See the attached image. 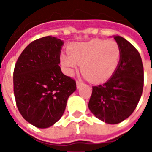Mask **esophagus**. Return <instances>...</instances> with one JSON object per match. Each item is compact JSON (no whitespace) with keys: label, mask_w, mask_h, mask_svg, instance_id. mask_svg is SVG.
I'll use <instances>...</instances> for the list:
<instances>
[{"label":"esophagus","mask_w":152,"mask_h":152,"mask_svg":"<svg viewBox=\"0 0 152 152\" xmlns=\"http://www.w3.org/2000/svg\"><path fill=\"white\" fill-rule=\"evenodd\" d=\"M82 82H80V81H76V88H77V89H80V86H82Z\"/></svg>","instance_id":"1"}]
</instances>
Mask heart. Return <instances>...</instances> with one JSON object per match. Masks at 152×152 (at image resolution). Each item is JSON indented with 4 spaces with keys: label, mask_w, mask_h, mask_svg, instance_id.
Segmentation results:
<instances>
[{
    "label": "heart",
    "mask_w": 152,
    "mask_h": 152,
    "mask_svg": "<svg viewBox=\"0 0 152 152\" xmlns=\"http://www.w3.org/2000/svg\"><path fill=\"white\" fill-rule=\"evenodd\" d=\"M68 53L60 55L66 75L72 76L80 64L84 76L97 84L105 82L113 76L121 57V47L114 40L73 43L68 47Z\"/></svg>",
    "instance_id": "heart-1"
}]
</instances>
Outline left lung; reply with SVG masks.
Listing matches in <instances>:
<instances>
[{"instance_id":"left-lung-1","label":"left lung","mask_w":152,"mask_h":152,"mask_svg":"<svg viewBox=\"0 0 152 152\" xmlns=\"http://www.w3.org/2000/svg\"><path fill=\"white\" fill-rule=\"evenodd\" d=\"M121 47L117 69L104 84L93 86L89 102L90 112L107 124H118L130 115L139 102L143 89V66L135 47L124 38L114 36Z\"/></svg>"}]
</instances>
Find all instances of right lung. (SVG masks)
Here are the masks:
<instances>
[{"label": "right lung", "instance_id": "right-lung-1", "mask_svg": "<svg viewBox=\"0 0 152 152\" xmlns=\"http://www.w3.org/2000/svg\"><path fill=\"white\" fill-rule=\"evenodd\" d=\"M63 41L51 36L32 41L18 57L14 71V93L18 111L40 129L52 126L64 113L76 81L59 66Z\"/></svg>", "mask_w": 152, "mask_h": 152}]
</instances>
